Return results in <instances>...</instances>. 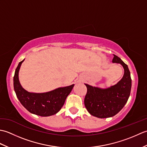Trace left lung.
Masks as SVG:
<instances>
[{"mask_svg":"<svg viewBox=\"0 0 147 147\" xmlns=\"http://www.w3.org/2000/svg\"><path fill=\"white\" fill-rule=\"evenodd\" d=\"M112 62L121 64L124 69L123 78L116 85L103 90L85 84V107L90 114L96 117L107 118L117 114L125 105L130 95L131 78L128 67L114 54Z\"/></svg>","mask_w":147,"mask_h":147,"instance_id":"1","label":"left lung"}]
</instances>
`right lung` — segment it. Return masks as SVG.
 I'll return each mask as SVG.
<instances>
[{
    "label": "right lung",
    "instance_id": "add662e5",
    "mask_svg": "<svg viewBox=\"0 0 147 147\" xmlns=\"http://www.w3.org/2000/svg\"><path fill=\"white\" fill-rule=\"evenodd\" d=\"M23 61L19 63L14 76V91L21 104L31 113L40 116H50L57 113L64 105L74 85L43 93L28 92L22 88L18 79L19 69Z\"/></svg>",
    "mask_w": 147,
    "mask_h": 147
}]
</instances>
